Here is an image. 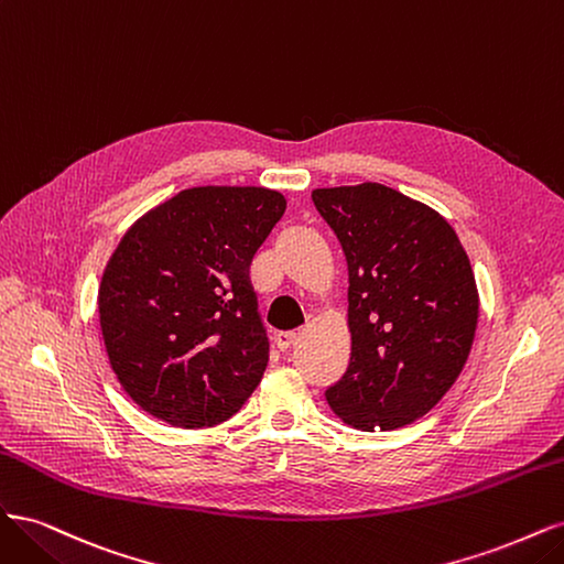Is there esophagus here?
<instances>
[{"mask_svg": "<svg viewBox=\"0 0 564 564\" xmlns=\"http://www.w3.org/2000/svg\"><path fill=\"white\" fill-rule=\"evenodd\" d=\"M294 340H296V332H278V334H275V344H278V348H280L282 352L292 348Z\"/></svg>", "mask_w": 564, "mask_h": 564, "instance_id": "34e87169", "label": "esophagus"}]
</instances>
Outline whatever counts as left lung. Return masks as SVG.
Returning a JSON list of instances; mask_svg holds the SVG:
<instances>
[{
	"label": "left lung",
	"instance_id": "left-lung-1",
	"mask_svg": "<svg viewBox=\"0 0 564 564\" xmlns=\"http://www.w3.org/2000/svg\"><path fill=\"white\" fill-rule=\"evenodd\" d=\"M313 202L346 253L352 338L324 395L352 429H402L468 360L480 313L470 261L445 218L381 183L317 187Z\"/></svg>",
	"mask_w": 564,
	"mask_h": 564
}]
</instances>
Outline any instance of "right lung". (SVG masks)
<instances>
[{
  "label": "right lung",
  "instance_id": "obj_1",
  "mask_svg": "<svg viewBox=\"0 0 564 564\" xmlns=\"http://www.w3.org/2000/svg\"><path fill=\"white\" fill-rule=\"evenodd\" d=\"M286 209L268 187H187L127 230L106 265L98 315L110 367L143 412L212 429L249 400L268 334L249 280Z\"/></svg>",
  "mask_w": 564,
  "mask_h": 564
}]
</instances>
